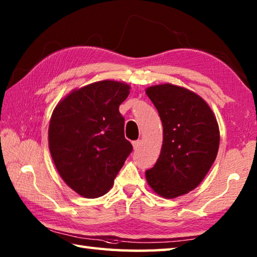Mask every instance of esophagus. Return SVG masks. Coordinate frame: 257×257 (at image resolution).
<instances>
[{"label":"esophagus","mask_w":257,"mask_h":257,"mask_svg":"<svg viewBox=\"0 0 257 257\" xmlns=\"http://www.w3.org/2000/svg\"><path fill=\"white\" fill-rule=\"evenodd\" d=\"M143 145V141L141 140H137V141H134L133 143V146H134V149L135 150H137V149H139V147Z\"/></svg>","instance_id":"1"}]
</instances>
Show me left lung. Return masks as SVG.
Here are the masks:
<instances>
[{"label": "left lung", "instance_id": "1", "mask_svg": "<svg viewBox=\"0 0 257 257\" xmlns=\"http://www.w3.org/2000/svg\"><path fill=\"white\" fill-rule=\"evenodd\" d=\"M146 94L163 127L160 156L146 171L147 183L162 198H178L194 190L209 172L219 151V123L209 103L184 87L159 84Z\"/></svg>", "mask_w": 257, "mask_h": 257}]
</instances>
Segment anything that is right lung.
<instances>
[{
  "label": "right lung",
  "instance_id": "right-lung-1",
  "mask_svg": "<svg viewBox=\"0 0 257 257\" xmlns=\"http://www.w3.org/2000/svg\"><path fill=\"white\" fill-rule=\"evenodd\" d=\"M130 88L124 81H95L73 89L54 108L48 127L52 159L63 181L84 198L106 194L133 151L119 112Z\"/></svg>",
  "mask_w": 257,
  "mask_h": 257
}]
</instances>
